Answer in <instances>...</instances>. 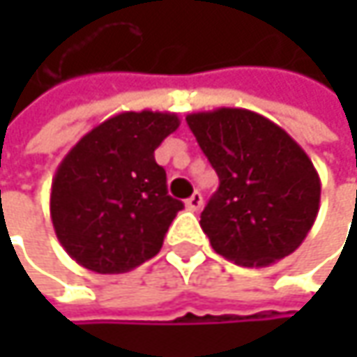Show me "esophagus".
<instances>
[{
	"instance_id": "esophagus-1",
	"label": "esophagus",
	"mask_w": 357,
	"mask_h": 357,
	"mask_svg": "<svg viewBox=\"0 0 357 357\" xmlns=\"http://www.w3.org/2000/svg\"><path fill=\"white\" fill-rule=\"evenodd\" d=\"M202 204H204V200H202V194H200V192H194V194L185 200V206H188L190 211H200Z\"/></svg>"
}]
</instances>
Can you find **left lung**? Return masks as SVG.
Listing matches in <instances>:
<instances>
[{
	"label": "left lung",
	"mask_w": 357,
	"mask_h": 357,
	"mask_svg": "<svg viewBox=\"0 0 357 357\" xmlns=\"http://www.w3.org/2000/svg\"><path fill=\"white\" fill-rule=\"evenodd\" d=\"M185 121L219 176L200 215L213 250L262 268L300 248L321 204V178L306 151L250 109L198 111Z\"/></svg>",
	"instance_id": "8db88e82"
}]
</instances>
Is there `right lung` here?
Here are the masks:
<instances>
[{
  "mask_svg": "<svg viewBox=\"0 0 357 357\" xmlns=\"http://www.w3.org/2000/svg\"><path fill=\"white\" fill-rule=\"evenodd\" d=\"M179 128L169 111H121L84 134L51 181V221L80 266L115 275L159 254L183 204L167 194L155 149Z\"/></svg>",
  "mask_w": 357,
  "mask_h": 357,
  "instance_id": "add662e5",
  "label": "right lung"
}]
</instances>
